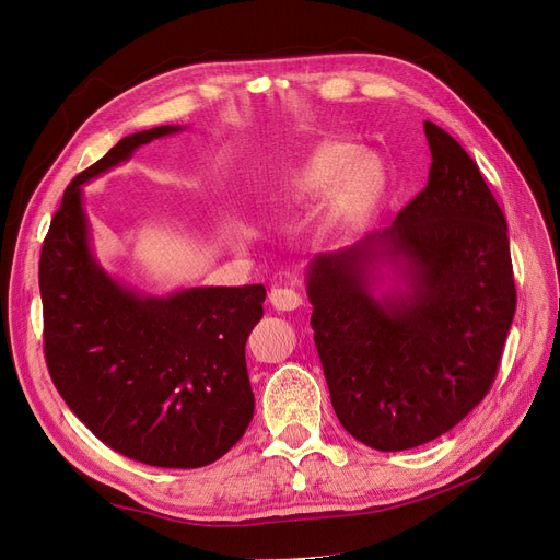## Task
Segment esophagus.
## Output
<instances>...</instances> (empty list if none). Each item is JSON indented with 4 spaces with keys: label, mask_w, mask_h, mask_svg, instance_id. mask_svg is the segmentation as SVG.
<instances>
[{
    "label": "esophagus",
    "mask_w": 560,
    "mask_h": 560,
    "mask_svg": "<svg viewBox=\"0 0 560 560\" xmlns=\"http://www.w3.org/2000/svg\"><path fill=\"white\" fill-rule=\"evenodd\" d=\"M270 302L277 311H295L302 306V298L295 288H288V285H277L270 292Z\"/></svg>",
    "instance_id": "1"
}]
</instances>
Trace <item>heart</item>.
<instances>
[{"label": "heart", "mask_w": 560, "mask_h": 560, "mask_svg": "<svg viewBox=\"0 0 560 560\" xmlns=\"http://www.w3.org/2000/svg\"><path fill=\"white\" fill-rule=\"evenodd\" d=\"M386 188V170L368 152L347 142H322L288 170L277 190L281 206L334 199L331 224L357 229L376 211Z\"/></svg>", "instance_id": "heart-1"}]
</instances>
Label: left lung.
<instances>
[{"instance_id": "8db88e82", "label": "left lung", "mask_w": 560, "mask_h": 560, "mask_svg": "<svg viewBox=\"0 0 560 560\" xmlns=\"http://www.w3.org/2000/svg\"><path fill=\"white\" fill-rule=\"evenodd\" d=\"M424 133L427 188L306 277L336 416L378 452L429 443L488 395L517 302L506 218L479 165L445 129L427 120ZM386 261L405 288L374 296Z\"/></svg>"}]
</instances>
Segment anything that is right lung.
<instances>
[{
  "instance_id": "obj_1",
  "label": "right lung",
  "mask_w": 560,
  "mask_h": 560,
  "mask_svg": "<svg viewBox=\"0 0 560 560\" xmlns=\"http://www.w3.org/2000/svg\"><path fill=\"white\" fill-rule=\"evenodd\" d=\"M176 131L131 133L74 176L45 235L38 281L47 370L72 413L117 454L190 469L224 456L254 418L245 342L265 288L138 295L95 260L81 206L85 182Z\"/></svg>"
}]
</instances>
